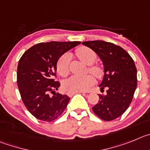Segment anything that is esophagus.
<instances>
[{
  "label": "esophagus",
  "mask_w": 150,
  "mask_h": 150,
  "mask_svg": "<svg viewBox=\"0 0 150 150\" xmlns=\"http://www.w3.org/2000/svg\"><path fill=\"white\" fill-rule=\"evenodd\" d=\"M83 93V94H85L86 93H84V92H77V93H68V96H72L74 95V94H76V93Z\"/></svg>",
  "instance_id": "esophagus-1"
}]
</instances>
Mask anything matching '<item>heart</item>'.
<instances>
[{"mask_svg": "<svg viewBox=\"0 0 150 150\" xmlns=\"http://www.w3.org/2000/svg\"><path fill=\"white\" fill-rule=\"evenodd\" d=\"M76 55L83 63L88 64V69L96 78H102L104 69L99 64L93 63L96 60V54L91 48L86 46H81L76 50ZM70 55L65 54L60 57L57 63V71L62 77H67L69 74ZM95 83V78L92 75L84 76H72L63 83V89L69 93L84 92L90 89Z\"/></svg>", "mask_w": 150, "mask_h": 150, "instance_id": "obj_1", "label": "heart"}]
</instances>
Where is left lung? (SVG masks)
<instances>
[{
	"label": "left lung",
	"instance_id": "left-lung-1",
	"mask_svg": "<svg viewBox=\"0 0 150 150\" xmlns=\"http://www.w3.org/2000/svg\"><path fill=\"white\" fill-rule=\"evenodd\" d=\"M82 44L94 51L104 66V77L99 87L103 91L106 88V94L98 95V103L93 107V111L103 120H115L129 107L137 87L134 60L127 52L114 43L95 40Z\"/></svg>",
	"mask_w": 150,
	"mask_h": 150
}]
</instances>
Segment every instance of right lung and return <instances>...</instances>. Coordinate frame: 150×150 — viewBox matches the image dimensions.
<instances>
[{
    "instance_id": "add662e5",
    "label": "right lung",
    "mask_w": 150,
    "mask_h": 150,
    "mask_svg": "<svg viewBox=\"0 0 150 150\" xmlns=\"http://www.w3.org/2000/svg\"><path fill=\"white\" fill-rule=\"evenodd\" d=\"M81 42H41L27 50L18 61L17 84L21 99L36 119L52 122L61 116L70 98L55 93L60 86L55 81L59 58ZM53 94V96L50 93Z\"/></svg>"
}]
</instances>
